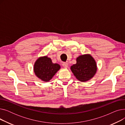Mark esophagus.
I'll return each instance as SVG.
<instances>
[{
    "label": "esophagus",
    "mask_w": 125,
    "mask_h": 125,
    "mask_svg": "<svg viewBox=\"0 0 125 125\" xmlns=\"http://www.w3.org/2000/svg\"><path fill=\"white\" fill-rule=\"evenodd\" d=\"M62 66H63L64 68H66L68 67V64H67V63H63L62 64Z\"/></svg>",
    "instance_id": "esophagus-1"
}]
</instances>
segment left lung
Listing matches in <instances>:
<instances>
[{
    "label": "left lung",
    "instance_id": "left-lung-1",
    "mask_svg": "<svg viewBox=\"0 0 125 125\" xmlns=\"http://www.w3.org/2000/svg\"><path fill=\"white\" fill-rule=\"evenodd\" d=\"M70 69L78 81L87 82L93 78L97 70L96 62L89 54L79 56L76 58V63L70 67Z\"/></svg>",
    "mask_w": 125,
    "mask_h": 125
}]
</instances>
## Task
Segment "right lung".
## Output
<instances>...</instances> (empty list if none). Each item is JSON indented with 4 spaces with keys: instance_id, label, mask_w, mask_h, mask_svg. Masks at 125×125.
<instances>
[{
    "instance_id": "1",
    "label": "right lung",
    "mask_w": 125,
    "mask_h": 125,
    "mask_svg": "<svg viewBox=\"0 0 125 125\" xmlns=\"http://www.w3.org/2000/svg\"><path fill=\"white\" fill-rule=\"evenodd\" d=\"M61 68L57 63H53L47 56L39 57L35 61L33 70L35 75L44 82H49Z\"/></svg>"
}]
</instances>
